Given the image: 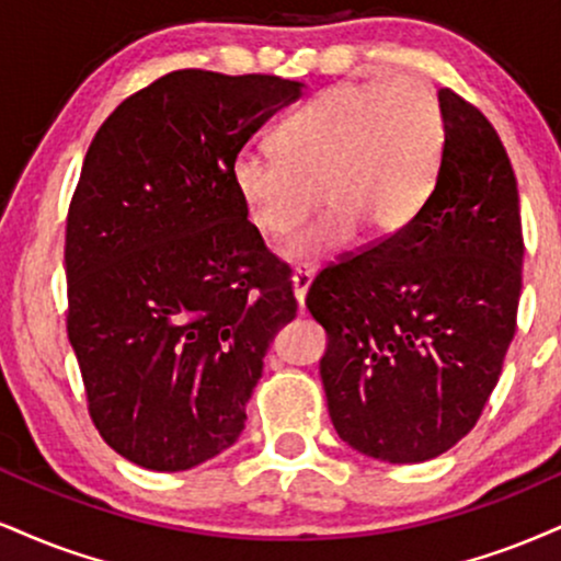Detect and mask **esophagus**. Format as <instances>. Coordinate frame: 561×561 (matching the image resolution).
<instances>
[{"instance_id":"1","label":"esophagus","mask_w":561,"mask_h":561,"mask_svg":"<svg viewBox=\"0 0 561 561\" xmlns=\"http://www.w3.org/2000/svg\"><path fill=\"white\" fill-rule=\"evenodd\" d=\"M310 282H313V276H310L308 268H295L293 289H295V298H298L300 310L306 308V295H308V289H310Z\"/></svg>"}]
</instances>
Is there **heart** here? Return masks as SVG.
<instances>
[{
	"instance_id": "b5f03b06",
	"label": "heart",
	"mask_w": 561,
	"mask_h": 561,
	"mask_svg": "<svg viewBox=\"0 0 561 561\" xmlns=\"http://www.w3.org/2000/svg\"><path fill=\"white\" fill-rule=\"evenodd\" d=\"M274 146L276 153L251 146L234 153V193L266 238L293 232L321 198L327 211L287 242L285 255L327 263L360 227L387 240L421 214L442 167V106L417 78L347 80L289 114Z\"/></svg>"
}]
</instances>
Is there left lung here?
<instances>
[{"label":"left lung","instance_id":"8db88e82","mask_svg":"<svg viewBox=\"0 0 561 561\" xmlns=\"http://www.w3.org/2000/svg\"><path fill=\"white\" fill-rule=\"evenodd\" d=\"M444 151L421 214L323 268L306 306L327 329L321 381L347 447L426 462L476 426L515 336L523 225L515 172L489 119L438 88Z\"/></svg>","mask_w":561,"mask_h":561}]
</instances>
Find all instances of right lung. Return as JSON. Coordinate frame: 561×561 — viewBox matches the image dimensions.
<instances>
[{"label": "right lung", "mask_w": 561, "mask_h": 561, "mask_svg": "<svg viewBox=\"0 0 561 561\" xmlns=\"http://www.w3.org/2000/svg\"><path fill=\"white\" fill-rule=\"evenodd\" d=\"M306 83L178 70L99 127L67 216V334L125 460L178 473L238 442L263 357L298 313L229 167Z\"/></svg>", "instance_id": "1"}]
</instances>
